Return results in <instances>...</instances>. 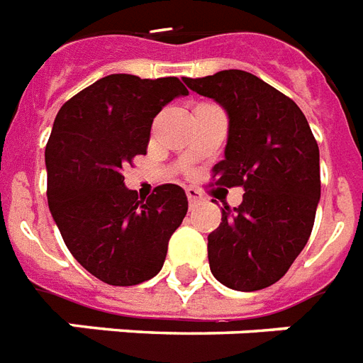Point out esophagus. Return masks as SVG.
Returning <instances> with one entry per match:
<instances>
[{"label":"esophagus","mask_w":363,"mask_h":363,"mask_svg":"<svg viewBox=\"0 0 363 363\" xmlns=\"http://www.w3.org/2000/svg\"><path fill=\"white\" fill-rule=\"evenodd\" d=\"M186 196H188V201H190V207H196L203 201V196L199 194L198 188H186Z\"/></svg>","instance_id":"obj_1"}]
</instances>
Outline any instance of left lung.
Here are the masks:
<instances>
[{"instance_id":"8db88e82","label":"left lung","mask_w":363,"mask_h":363,"mask_svg":"<svg viewBox=\"0 0 363 363\" xmlns=\"http://www.w3.org/2000/svg\"><path fill=\"white\" fill-rule=\"evenodd\" d=\"M228 115L218 186H242L209 233L211 273L224 286L254 292L275 284L309 241L320 201V152L298 105L252 73L218 71L182 79Z\"/></svg>"}]
</instances>
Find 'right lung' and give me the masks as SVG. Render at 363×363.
I'll use <instances>...</instances> for the list:
<instances>
[{"mask_svg": "<svg viewBox=\"0 0 363 363\" xmlns=\"http://www.w3.org/2000/svg\"><path fill=\"white\" fill-rule=\"evenodd\" d=\"M179 96L177 77L107 75L65 101L45 148L48 209L79 264L113 286L158 275L167 242L186 216L177 184L139 199L122 167L147 154L154 116Z\"/></svg>", "mask_w": 363, "mask_h": 363, "instance_id": "1", "label": "right lung"}]
</instances>
